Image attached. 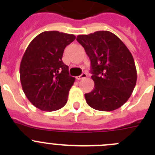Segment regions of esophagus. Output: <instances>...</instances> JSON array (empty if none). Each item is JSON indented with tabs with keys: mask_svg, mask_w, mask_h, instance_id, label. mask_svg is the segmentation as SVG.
Returning <instances> with one entry per match:
<instances>
[{
	"mask_svg": "<svg viewBox=\"0 0 155 155\" xmlns=\"http://www.w3.org/2000/svg\"><path fill=\"white\" fill-rule=\"evenodd\" d=\"M87 74H86V73H82L80 75V76L76 77V79H77V80H81V79L85 78H87Z\"/></svg>",
	"mask_w": 155,
	"mask_h": 155,
	"instance_id": "34e87169",
	"label": "esophagus"
}]
</instances>
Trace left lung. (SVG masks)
<instances>
[{"label": "left lung", "mask_w": 155, "mask_h": 155, "mask_svg": "<svg viewBox=\"0 0 155 155\" xmlns=\"http://www.w3.org/2000/svg\"><path fill=\"white\" fill-rule=\"evenodd\" d=\"M77 41L84 47L91 61L94 87L84 94L90 107L99 111L119 109L130 97L137 82L132 54L115 34L98 31L79 35Z\"/></svg>", "instance_id": "obj_1"}]
</instances>
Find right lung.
I'll return each instance as SVG.
<instances>
[{"label":"right lung","instance_id":"obj_1","mask_svg":"<svg viewBox=\"0 0 155 155\" xmlns=\"http://www.w3.org/2000/svg\"><path fill=\"white\" fill-rule=\"evenodd\" d=\"M75 38L57 31H43L25 52L19 71L21 87L30 102L41 110H58L68 102L75 78L69 75L62 57L66 46Z\"/></svg>","mask_w":155,"mask_h":155}]
</instances>
